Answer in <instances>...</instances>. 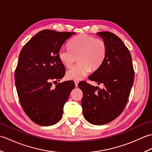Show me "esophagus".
Listing matches in <instances>:
<instances>
[{
  "label": "esophagus",
  "instance_id": "obj_1",
  "mask_svg": "<svg viewBox=\"0 0 152 152\" xmlns=\"http://www.w3.org/2000/svg\"><path fill=\"white\" fill-rule=\"evenodd\" d=\"M74 83H75V86L77 87V86H78V83H79V80H74Z\"/></svg>",
  "mask_w": 152,
  "mask_h": 152
}]
</instances>
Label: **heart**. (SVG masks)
Masks as SVG:
<instances>
[{
	"label": "heart",
	"mask_w": 152,
	"mask_h": 152,
	"mask_svg": "<svg viewBox=\"0 0 152 152\" xmlns=\"http://www.w3.org/2000/svg\"><path fill=\"white\" fill-rule=\"evenodd\" d=\"M107 53L105 42L88 34H80L69 44V48L62 47L58 56L64 66L69 68L78 59V63L67 71L70 80H82L91 71L102 65Z\"/></svg>",
	"instance_id": "obj_1"
}]
</instances>
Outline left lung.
<instances>
[{
	"label": "left lung",
	"instance_id": "obj_1",
	"mask_svg": "<svg viewBox=\"0 0 152 152\" xmlns=\"http://www.w3.org/2000/svg\"><path fill=\"white\" fill-rule=\"evenodd\" d=\"M107 46L104 62L89 79L100 89L87 83L78 84L83 92L82 107L83 116L90 124L102 125L112 121L121 114L127 104L134 82V72L129 51L118 36L110 32H99Z\"/></svg>",
	"mask_w": 152,
	"mask_h": 152
}]
</instances>
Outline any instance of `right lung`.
Wrapping results in <instances>:
<instances>
[{"instance_id": "1", "label": "right lung", "mask_w": 152, "mask_h": 152, "mask_svg": "<svg viewBox=\"0 0 152 152\" xmlns=\"http://www.w3.org/2000/svg\"><path fill=\"white\" fill-rule=\"evenodd\" d=\"M75 33L46 29L40 31L22 48L15 71V83L21 105L32 121L42 126L57 124L74 82L58 83L65 72L58 52Z\"/></svg>"}]
</instances>
